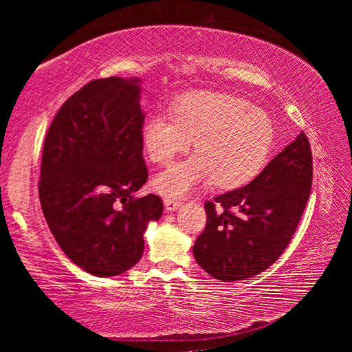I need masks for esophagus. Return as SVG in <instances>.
<instances>
[{
    "label": "esophagus",
    "mask_w": 352,
    "mask_h": 352,
    "mask_svg": "<svg viewBox=\"0 0 352 352\" xmlns=\"http://www.w3.org/2000/svg\"><path fill=\"white\" fill-rule=\"evenodd\" d=\"M164 206H166V211H175L178 208L182 206V201L174 200V199H164Z\"/></svg>",
    "instance_id": "34e87169"
}]
</instances>
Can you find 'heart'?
Here are the masks:
<instances>
[{
    "mask_svg": "<svg viewBox=\"0 0 352 352\" xmlns=\"http://www.w3.org/2000/svg\"><path fill=\"white\" fill-rule=\"evenodd\" d=\"M195 140L197 153L170 164L153 184L166 197L182 199L212 180L222 189L239 188L259 174L275 144V126L264 110L226 93L186 94L175 115L157 111L142 129L148 158L168 163Z\"/></svg>",
    "mask_w": 352,
    "mask_h": 352,
    "instance_id": "heart-1",
    "label": "heart"
}]
</instances>
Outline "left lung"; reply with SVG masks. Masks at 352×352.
<instances>
[{
  "instance_id": "left-lung-1",
  "label": "left lung",
  "mask_w": 352,
  "mask_h": 352,
  "mask_svg": "<svg viewBox=\"0 0 352 352\" xmlns=\"http://www.w3.org/2000/svg\"><path fill=\"white\" fill-rule=\"evenodd\" d=\"M311 188V144L300 133L247 186L206 201V226L192 248L197 264L225 283L269 269L287 248Z\"/></svg>"
}]
</instances>
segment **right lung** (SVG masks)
Returning a JSON list of instances; mask_svg holds the SVG:
<instances>
[{
    "label": "right lung",
    "instance_id": "right-lung-1",
    "mask_svg": "<svg viewBox=\"0 0 352 352\" xmlns=\"http://www.w3.org/2000/svg\"><path fill=\"white\" fill-rule=\"evenodd\" d=\"M140 99L138 77L91 80L62 105L46 133L41 210L65 254L94 276L132 269L148 222L163 214L158 195L133 197L147 180Z\"/></svg>",
    "mask_w": 352,
    "mask_h": 352
}]
</instances>
